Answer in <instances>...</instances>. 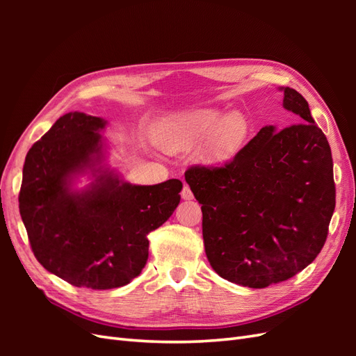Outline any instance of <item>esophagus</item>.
Here are the masks:
<instances>
[{"instance_id": "1", "label": "esophagus", "mask_w": 356, "mask_h": 356, "mask_svg": "<svg viewBox=\"0 0 356 356\" xmlns=\"http://www.w3.org/2000/svg\"><path fill=\"white\" fill-rule=\"evenodd\" d=\"M181 197L184 199V200H191V199H193V193H191V190H190L188 186L184 184V187H182V190H181Z\"/></svg>"}]
</instances>
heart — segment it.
Segmentation results:
<instances>
[{"label": "heart", "instance_id": "heart-1", "mask_svg": "<svg viewBox=\"0 0 356 356\" xmlns=\"http://www.w3.org/2000/svg\"><path fill=\"white\" fill-rule=\"evenodd\" d=\"M248 135V120L233 111L196 108L166 115L157 126V143L168 152L190 149L202 143L197 157L204 165L220 166L239 153Z\"/></svg>", "mask_w": 356, "mask_h": 356}]
</instances>
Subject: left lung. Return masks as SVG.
I'll return each instance as SVG.
<instances>
[{
  "instance_id": "8db88e82",
  "label": "left lung",
  "mask_w": 356,
  "mask_h": 356,
  "mask_svg": "<svg viewBox=\"0 0 356 356\" xmlns=\"http://www.w3.org/2000/svg\"><path fill=\"white\" fill-rule=\"evenodd\" d=\"M284 92L296 124L264 126L230 163L193 166L186 181L202 204L204 252L229 282L266 288L321 252L336 208L331 148L307 101Z\"/></svg>"
}]
</instances>
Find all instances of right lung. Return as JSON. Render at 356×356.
<instances>
[{
    "label": "right lung",
    "mask_w": 356,
    "mask_h": 356,
    "mask_svg": "<svg viewBox=\"0 0 356 356\" xmlns=\"http://www.w3.org/2000/svg\"><path fill=\"white\" fill-rule=\"evenodd\" d=\"M106 122L84 113L58 118L26 154L19 211L38 263L74 286L129 284L148 258L149 232L181 200L179 179L136 186L106 161ZM90 175L92 182L74 188Z\"/></svg>",
    "instance_id": "right-lung-1"
}]
</instances>
